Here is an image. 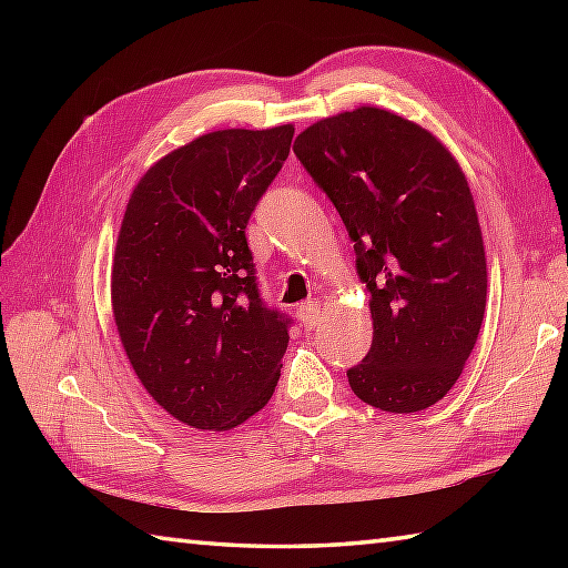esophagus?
<instances>
[{"label": "esophagus", "instance_id": "1", "mask_svg": "<svg viewBox=\"0 0 568 568\" xmlns=\"http://www.w3.org/2000/svg\"><path fill=\"white\" fill-rule=\"evenodd\" d=\"M297 317H300V322L305 324L307 329L315 327L317 320H320V303H317V300H307V303L300 305Z\"/></svg>", "mask_w": 568, "mask_h": 568}]
</instances>
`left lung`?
Here are the masks:
<instances>
[{
  "mask_svg": "<svg viewBox=\"0 0 568 568\" xmlns=\"http://www.w3.org/2000/svg\"><path fill=\"white\" fill-rule=\"evenodd\" d=\"M334 202L366 283L373 344L348 385L385 413L427 409L454 388L486 312V251L452 151L409 119L358 106L295 139Z\"/></svg>",
  "mask_w": 568,
  "mask_h": 568,
  "instance_id": "8db88e82",
  "label": "left lung"
}]
</instances>
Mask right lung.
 I'll return each mask as SVG.
<instances>
[{
	"instance_id": "right-lung-1",
	"label": "right lung",
	"mask_w": 568,
	"mask_h": 568,
	"mask_svg": "<svg viewBox=\"0 0 568 568\" xmlns=\"http://www.w3.org/2000/svg\"><path fill=\"white\" fill-rule=\"evenodd\" d=\"M293 134L210 131L155 161L129 197L112 261L116 332L143 388L187 427L241 425L281 378L291 320L263 305L246 224Z\"/></svg>"
}]
</instances>
